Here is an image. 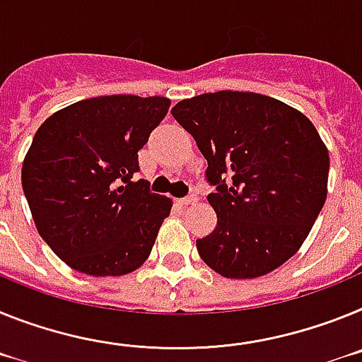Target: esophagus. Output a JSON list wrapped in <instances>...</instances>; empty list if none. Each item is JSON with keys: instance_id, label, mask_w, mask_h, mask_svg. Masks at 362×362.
Here are the masks:
<instances>
[{"instance_id": "esophagus-1", "label": "esophagus", "mask_w": 362, "mask_h": 362, "mask_svg": "<svg viewBox=\"0 0 362 362\" xmlns=\"http://www.w3.org/2000/svg\"><path fill=\"white\" fill-rule=\"evenodd\" d=\"M197 200H199V197H197L194 193H191V194H187V197H184V199L178 200V204H182V206H189V204H194Z\"/></svg>"}]
</instances>
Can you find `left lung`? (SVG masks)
I'll return each mask as SVG.
<instances>
[{"instance_id":"8db88e82","label":"left lung","mask_w":362,"mask_h":362,"mask_svg":"<svg viewBox=\"0 0 362 362\" xmlns=\"http://www.w3.org/2000/svg\"><path fill=\"white\" fill-rule=\"evenodd\" d=\"M171 115L194 138L215 185L204 262L228 279L273 272L303 246L328 194L329 156L303 112L257 93L218 90L182 100Z\"/></svg>"}]
</instances>
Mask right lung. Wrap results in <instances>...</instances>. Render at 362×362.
Segmentation results:
<instances>
[{
    "label": "right lung",
    "mask_w": 362,
    "mask_h": 362,
    "mask_svg": "<svg viewBox=\"0 0 362 362\" xmlns=\"http://www.w3.org/2000/svg\"><path fill=\"white\" fill-rule=\"evenodd\" d=\"M169 105L163 96L133 94L81 100L34 134L23 193L37 233L72 269L118 276L149 257L173 202L136 180L138 151Z\"/></svg>",
    "instance_id": "add662e5"
}]
</instances>
